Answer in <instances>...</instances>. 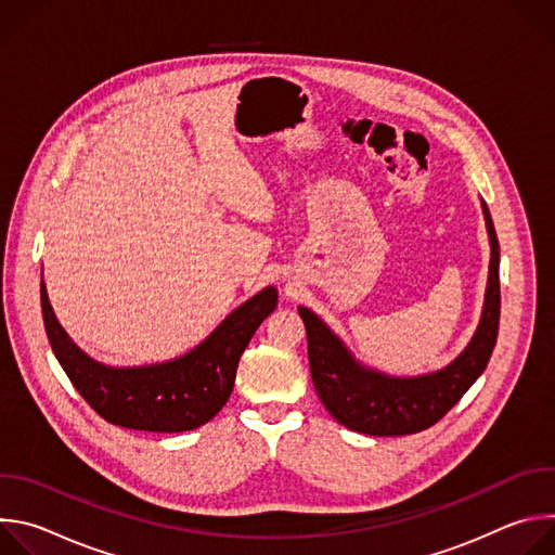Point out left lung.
Here are the masks:
<instances>
[{
  "mask_svg": "<svg viewBox=\"0 0 555 555\" xmlns=\"http://www.w3.org/2000/svg\"><path fill=\"white\" fill-rule=\"evenodd\" d=\"M490 232L492 259L486 292V307L477 334L465 351L446 369L420 377H388L360 366L330 327L300 307L298 313L307 330V353L313 388L330 415L349 430L395 437L413 435L437 424L486 371L499 336L501 281H499V240L483 204Z\"/></svg>",
  "mask_w": 555,
  "mask_h": 555,
  "instance_id": "obj_1",
  "label": "left lung"
}]
</instances>
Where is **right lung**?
Segmentation results:
<instances>
[{"instance_id": "right-lung-1", "label": "right lung", "mask_w": 555, "mask_h": 555, "mask_svg": "<svg viewBox=\"0 0 555 555\" xmlns=\"http://www.w3.org/2000/svg\"><path fill=\"white\" fill-rule=\"evenodd\" d=\"M276 289L266 287L191 353L153 366L112 369L78 349L56 323L41 281V311L50 347L81 398L109 424L184 433L210 422L228 402L236 366L259 325L276 307Z\"/></svg>"}]
</instances>
